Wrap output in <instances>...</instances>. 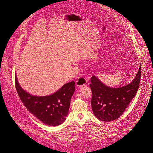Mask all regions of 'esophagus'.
Listing matches in <instances>:
<instances>
[{
  "label": "esophagus",
  "instance_id": "obj_1",
  "mask_svg": "<svg viewBox=\"0 0 153 153\" xmlns=\"http://www.w3.org/2000/svg\"><path fill=\"white\" fill-rule=\"evenodd\" d=\"M76 82L77 87H81L82 86L85 85H86V82H87L86 78L83 75H80L77 77Z\"/></svg>",
  "mask_w": 153,
  "mask_h": 153
}]
</instances>
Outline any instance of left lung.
I'll list each match as a JSON object with an SVG mask.
<instances>
[{
	"mask_svg": "<svg viewBox=\"0 0 153 153\" xmlns=\"http://www.w3.org/2000/svg\"><path fill=\"white\" fill-rule=\"evenodd\" d=\"M141 78V65L131 83L117 88L103 85L92 76L90 86L92 91L91 105L93 114L103 121H111L120 117L135 96Z\"/></svg>",
	"mask_w": 153,
	"mask_h": 153,
	"instance_id": "1",
	"label": "left lung"
}]
</instances>
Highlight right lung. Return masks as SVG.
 Returning <instances> with one entry per match:
<instances>
[{"instance_id": "add662e5", "label": "right lung", "mask_w": 153, "mask_h": 153, "mask_svg": "<svg viewBox=\"0 0 153 153\" xmlns=\"http://www.w3.org/2000/svg\"><path fill=\"white\" fill-rule=\"evenodd\" d=\"M15 86L24 106L32 114L44 124L61 125L69 110L71 97L75 91L74 81L66 83L53 95L46 97L31 95L19 86L15 75Z\"/></svg>"}]
</instances>
